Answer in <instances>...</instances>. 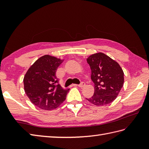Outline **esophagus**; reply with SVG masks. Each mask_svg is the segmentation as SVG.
Returning <instances> with one entry per match:
<instances>
[{"label": "esophagus", "instance_id": "34e87169", "mask_svg": "<svg viewBox=\"0 0 149 149\" xmlns=\"http://www.w3.org/2000/svg\"><path fill=\"white\" fill-rule=\"evenodd\" d=\"M85 85H86V84H85V83H84V82H82V83L79 84V85H77V84H74V86H79L81 88H83L85 86Z\"/></svg>", "mask_w": 149, "mask_h": 149}]
</instances>
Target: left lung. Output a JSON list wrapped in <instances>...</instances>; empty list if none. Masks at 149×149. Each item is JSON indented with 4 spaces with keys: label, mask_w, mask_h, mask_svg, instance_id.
I'll list each match as a JSON object with an SVG mask.
<instances>
[{
    "label": "left lung",
    "mask_w": 149,
    "mask_h": 149,
    "mask_svg": "<svg viewBox=\"0 0 149 149\" xmlns=\"http://www.w3.org/2000/svg\"><path fill=\"white\" fill-rule=\"evenodd\" d=\"M94 83L93 95L86 99L94 105H107L116 99L124 83L123 72L116 61L102 52L87 58Z\"/></svg>",
    "instance_id": "left-lung-1"
}]
</instances>
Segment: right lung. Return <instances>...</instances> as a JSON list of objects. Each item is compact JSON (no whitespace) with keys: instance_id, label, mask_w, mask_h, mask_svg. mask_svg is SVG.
Wrapping results in <instances>:
<instances>
[{"instance_id":"right-lung-1","label":"right lung","mask_w":149,"mask_h":149,"mask_svg":"<svg viewBox=\"0 0 149 149\" xmlns=\"http://www.w3.org/2000/svg\"><path fill=\"white\" fill-rule=\"evenodd\" d=\"M63 61L56 57L45 55L38 59L25 75V92L31 102L40 109H54L66 99L70 89H63L56 75Z\"/></svg>"}]
</instances>
